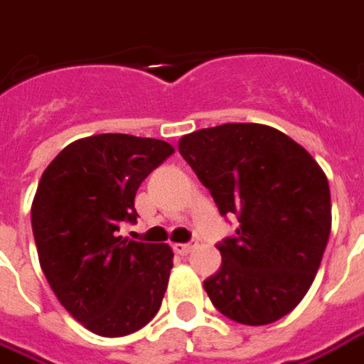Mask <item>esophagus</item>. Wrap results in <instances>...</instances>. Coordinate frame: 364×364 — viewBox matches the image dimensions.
Here are the masks:
<instances>
[{"label": "esophagus", "mask_w": 364, "mask_h": 364, "mask_svg": "<svg viewBox=\"0 0 364 364\" xmlns=\"http://www.w3.org/2000/svg\"><path fill=\"white\" fill-rule=\"evenodd\" d=\"M194 245H196L194 242H188V244H174V252L180 255H186L194 250Z\"/></svg>", "instance_id": "1"}]
</instances>
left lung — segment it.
I'll list each match as a JSON object with an SVG mask.
<instances>
[{"mask_svg":"<svg viewBox=\"0 0 364 364\" xmlns=\"http://www.w3.org/2000/svg\"><path fill=\"white\" fill-rule=\"evenodd\" d=\"M178 150L222 215L240 222L218 244L222 267L204 282L228 319L267 325L297 307L331 232V194L313 156L277 129L228 122L182 136Z\"/></svg>","mask_w":364,"mask_h":364,"instance_id":"left-lung-1","label":"left lung"}]
</instances>
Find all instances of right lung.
<instances>
[{
    "mask_svg": "<svg viewBox=\"0 0 364 364\" xmlns=\"http://www.w3.org/2000/svg\"><path fill=\"white\" fill-rule=\"evenodd\" d=\"M172 152L164 140L87 136L65 146L37 186L31 225L41 269L63 307L101 337L130 335L160 309L172 250L119 230L136 222V190Z\"/></svg>",
    "mask_w": 364,
    "mask_h": 364,
    "instance_id": "add662e5",
    "label": "right lung"
}]
</instances>
